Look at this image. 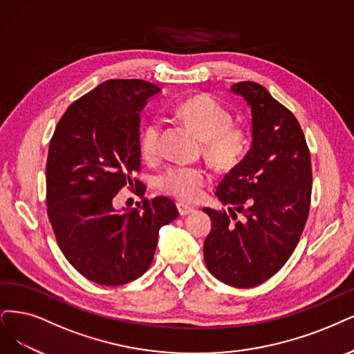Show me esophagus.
Here are the masks:
<instances>
[{
	"label": "esophagus",
	"instance_id": "34e87169",
	"mask_svg": "<svg viewBox=\"0 0 354 354\" xmlns=\"http://www.w3.org/2000/svg\"><path fill=\"white\" fill-rule=\"evenodd\" d=\"M176 207H178V212H179L180 216H187V214L194 212V207H191V205H188L185 203H178Z\"/></svg>",
	"mask_w": 354,
	"mask_h": 354
}]
</instances>
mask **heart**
Masks as SVG:
<instances>
[{"label": "heart", "instance_id": "heart-1", "mask_svg": "<svg viewBox=\"0 0 354 354\" xmlns=\"http://www.w3.org/2000/svg\"><path fill=\"white\" fill-rule=\"evenodd\" d=\"M175 113L194 127L204 141V153L216 166L230 169L236 166L250 149L246 131L233 127V113L217 99L200 95L180 102ZM162 120L150 118L140 133V147L146 157L160 151ZM210 180L204 167L174 166L160 178V188L184 201L201 197L203 188Z\"/></svg>", "mask_w": 354, "mask_h": 354}]
</instances>
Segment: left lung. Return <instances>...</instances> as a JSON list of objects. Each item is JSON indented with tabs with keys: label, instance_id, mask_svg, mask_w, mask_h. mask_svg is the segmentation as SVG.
Wrapping results in <instances>:
<instances>
[{
	"label": "left lung",
	"instance_id": "8db88e82",
	"mask_svg": "<svg viewBox=\"0 0 354 354\" xmlns=\"http://www.w3.org/2000/svg\"><path fill=\"white\" fill-rule=\"evenodd\" d=\"M252 113V144L221 179L217 198L233 205L216 212L204 241V261L221 283L248 289L272 277L290 258L306 225L312 192L310 153L295 115L254 82L233 84Z\"/></svg>",
	"mask_w": 354,
	"mask_h": 354
}]
</instances>
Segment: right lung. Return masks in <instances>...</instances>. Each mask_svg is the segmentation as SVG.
<instances>
[{"label":"right lung","instance_id":"right-lung-1","mask_svg":"<svg viewBox=\"0 0 354 354\" xmlns=\"http://www.w3.org/2000/svg\"><path fill=\"white\" fill-rule=\"evenodd\" d=\"M160 88L108 80L71 103L49 142L46 207L59 250L90 281L121 286L150 267L162 226L179 213L167 197L115 208L124 187L142 197L140 113Z\"/></svg>","mask_w":354,"mask_h":354}]
</instances>
